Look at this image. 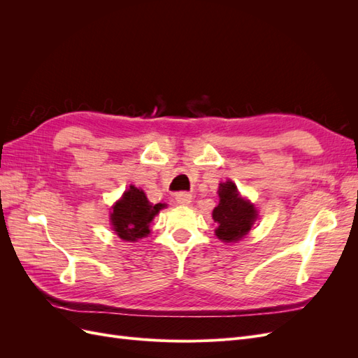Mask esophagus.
<instances>
[{
  "instance_id": "obj_1",
  "label": "esophagus",
  "mask_w": 358,
  "mask_h": 358,
  "mask_svg": "<svg viewBox=\"0 0 358 358\" xmlns=\"http://www.w3.org/2000/svg\"><path fill=\"white\" fill-rule=\"evenodd\" d=\"M176 201L180 206H188L192 201V196H191V194H188V192H179L178 196H176Z\"/></svg>"
}]
</instances>
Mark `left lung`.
Returning a JSON list of instances; mask_svg holds the SVG:
<instances>
[{"mask_svg":"<svg viewBox=\"0 0 358 358\" xmlns=\"http://www.w3.org/2000/svg\"><path fill=\"white\" fill-rule=\"evenodd\" d=\"M218 196L220 204L212 212L213 221L218 224L215 234L225 243L239 242L258 218L255 206L241 196L231 180L220 183Z\"/></svg>","mask_w":358,"mask_h":358,"instance_id":"obj_1","label":"left lung"}]
</instances>
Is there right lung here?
<instances>
[{"label": "right lung", "mask_w": 358, "mask_h": 358, "mask_svg": "<svg viewBox=\"0 0 358 358\" xmlns=\"http://www.w3.org/2000/svg\"><path fill=\"white\" fill-rule=\"evenodd\" d=\"M164 208L166 204L162 203H150L143 189L131 185L112 206L110 222L113 230L122 241L136 242L150 233L149 224L152 222L154 216Z\"/></svg>", "instance_id": "1"}]
</instances>
